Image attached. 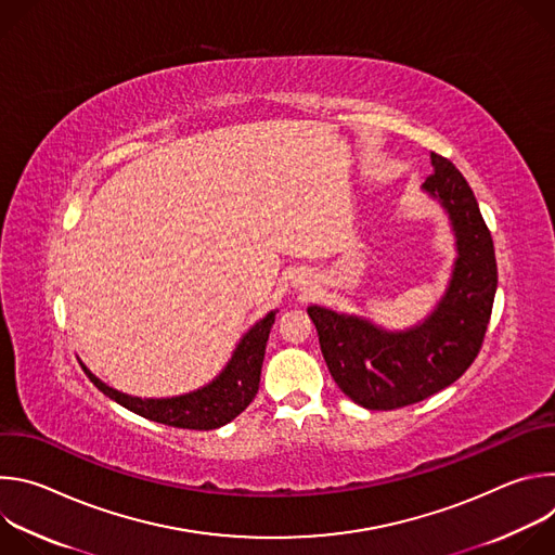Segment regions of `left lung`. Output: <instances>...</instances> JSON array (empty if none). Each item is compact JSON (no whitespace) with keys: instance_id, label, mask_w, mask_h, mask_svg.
<instances>
[{"instance_id":"8db88e82","label":"left lung","mask_w":555,"mask_h":555,"mask_svg":"<svg viewBox=\"0 0 555 555\" xmlns=\"http://www.w3.org/2000/svg\"><path fill=\"white\" fill-rule=\"evenodd\" d=\"M430 160L435 173L424 189L448 210L459 250L450 287L430 319L392 334L358 315L307 307L334 382L369 411L404 409L456 382L479 356L492 315L499 270L490 228L461 171L439 153Z\"/></svg>"}]
</instances>
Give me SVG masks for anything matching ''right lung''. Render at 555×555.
I'll return each instance as SVG.
<instances>
[{"instance_id": "add662e5", "label": "right lung", "mask_w": 555, "mask_h": 555, "mask_svg": "<svg viewBox=\"0 0 555 555\" xmlns=\"http://www.w3.org/2000/svg\"><path fill=\"white\" fill-rule=\"evenodd\" d=\"M276 311H270L263 321H259L234 349L228 366L219 373L217 379H212L208 386L193 390L189 395H180V398L171 400H140L131 398V395L118 392L103 384L96 375H92L86 366L83 371L94 382L99 390H103L107 398L125 406L127 411L165 424L173 428H186V430H212L228 422H232L236 415L244 413L248 404L255 400L261 379V366L266 356V345L270 330L274 325Z\"/></svg>"}]
</instances>
